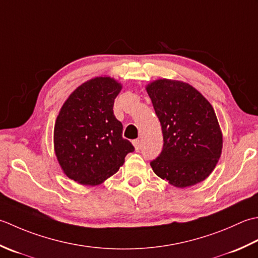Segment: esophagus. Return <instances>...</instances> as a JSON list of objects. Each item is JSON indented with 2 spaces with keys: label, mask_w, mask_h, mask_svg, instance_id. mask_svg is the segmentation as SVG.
<instances>
[{
  "label": "esophagus",
  "mask_w": 258,
  "mask_h": 258,
  "mask_svg": "<svg viewBox=\"0 0 258 258\" xmlns=\"http://www.w3.org/2000/svg\"><path fill=\"white\" fill-rule=\"evenodd\" d=\"M133 145H134L136 150H139V149H140V140H139V139H135V140L133 141Z\"/></svg>",
  "instance_id": "1"
}]
</instances>
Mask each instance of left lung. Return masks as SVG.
I'll list each match as a JSON object with an SVG mask.
<instances>
[{
    "instance_id": "8db88e82",
    "label": "left lung",
    "mask_w": 258,
    "mask_h": 258,
    "mask_svg": "<svg viewBox=\"0 0 258 258\" xmlns=\"http://www.w3.org/2000/svg\"><path fill=\"white\" fill-rule=\"evenodd\" d=\"M158 117L164 148L152 170L177 188L196 185L213 172L222 155L223 134L208 100L189 83L158 79L146 86Z\"/></svg>"
}]
</instances>
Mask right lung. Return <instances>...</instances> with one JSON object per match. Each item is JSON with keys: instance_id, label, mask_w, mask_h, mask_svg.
Instances as JSON below:
<instances>
[{"instance_id": "right-lung-1", "label": "right lung", "mask_w": 258, "mask_h": 258, "mask_svg": "<svg viewBox=\"0 0 258 258\" xmlns=\"http://www.w3.org/2000/svg\"><path fill=\"white\" fill-rule=\"evenodd\" d=\"M122 85L96 77L73 91L57 114L53 144L64 175L81 185L96 186L114 175L135 148L122 138V123L113 114Z\"/></svg>"}]
</instances>
